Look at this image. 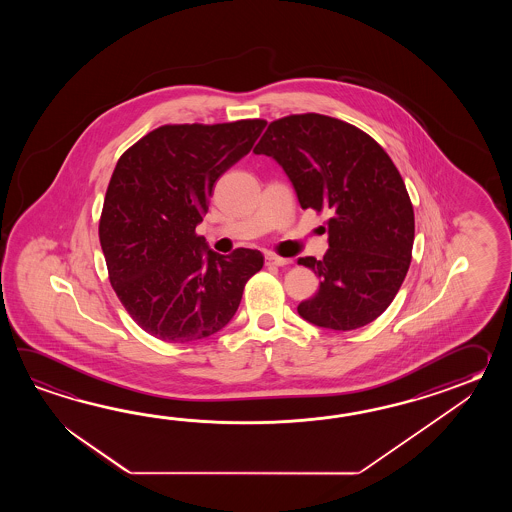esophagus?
I'll list each match as a JSON object with an SVG mask.
<instances>
[{"instance_id": "esophagus-1", "label": "esophagus", "mask_w": 512, "mask_h": 512, "mask_svg": "<svg viewBox=\"0 0 512 512\" xmlns=\"http://www.w3.org/2000/svg\"><path fill=\"white\" fill-rule=\"evenodd\" d=\"M265 263H267V265L283 267V265H289L291 260H287V258H280V256H276V254H267V256H265Z\"/></svg>"}]
</instances>
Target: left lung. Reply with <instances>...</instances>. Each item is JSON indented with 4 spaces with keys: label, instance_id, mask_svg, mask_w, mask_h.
Returning a JSON list of instances; mask_svg holds the SVG:
<instances>
[{
    "label": "left lung",
    "instance_id": "obj_1",
    "mask_svg": "<svg viewBox=\"0 0 512 512\" xmlns=\"http://www.w3.org/2000/svg\"><path fill=\"white\" fill-rule=\"evenodd\" d=\"M254 153L282 166L300 207L329 216L324 258L298 260L320 278L298 315L335 331L373 322L401 289L414 247V207L390 155L353 124L318 113L274 120Z\"/></svg>",
    "mask_w": 512,
    "mask_h": 512
}]
</instances>
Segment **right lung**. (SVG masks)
<instances>
[{"instance_id":"right-lung-1","label":"right lung","mask_w":512,"mask_h":512,"mask_svg":"<svg viewBox=\"0 0 512 512\" xmlns=\"http://www.w3.org/2000/svg\"><path fill=\"white\" fill-rule=\"evenodd\" d=\"M265 124H166L120 155L98 238L113 291L152 337L185 344L218 333L263 267L260 251L208 249L196 227L219 175L251 152Z\"/></svg>"}]
</instances>
